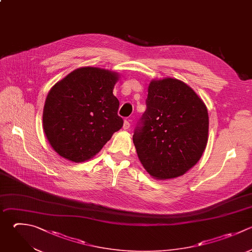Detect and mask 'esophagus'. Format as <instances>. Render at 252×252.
I'll list each match as a JSON object with an SVG mask.
<instances>
[{
	"instance_id": "esophagus-1",
	"label": "esophagus",
	"mask_w": 252,
	"mask_h": 252,
	"mask_svg": "<svg viewBox=\"0 0 252 252\" xmlns=\"http://www.w3.org/2000/svg\"><path fill=\"white\" fill-rule=\"evenodd\" d=\"M130 126H131L130 122H129L128 120H125L124 123H123V129H124V130H128V129L130 128Z\"/></svg>"
}]
</instances>
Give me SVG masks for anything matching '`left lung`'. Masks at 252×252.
<instances>
[{
    "label": "left lung",
    "instance_id": "left-lung-1",
    "mask_svg": "<svg viewBox=\"0 0 252 252\" xmlns=\"http://www.w3.org/2000/svg\"><path fill=\"white\" fill-rule=\"evenodd\" d=\"M147 109L133 142L146 170L158 179L180 176L197 163L208 142L209 116L204 102L181 81H153Z\"/></svg>",
    "mask_w": 252,
    "mask_h": 252
}]
</instances>
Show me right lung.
Masks as SVG:
<instances>
[{
    "mask_svg": "<svg viewBox=\"0 0 252 252\" xmlns=\"http://www.w3.org/2000/svg\"><path fill=\"white\" fill-rule=\"evenodd\" d=\"M117 74L93 67L70 73L49 92L43 129L63 158L82 162L96 155L121 129L119 100L113 95Z\"/></svg>",
    "mask_w": 252,
    "mask_h": 252,
    "instance_id": "1",
    "label": "right lung"
}]
</instances>
